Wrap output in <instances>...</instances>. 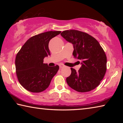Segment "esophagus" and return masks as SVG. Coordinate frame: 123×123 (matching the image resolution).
I'll use <instances>...</instances> for the list:
<instances>
[{"label": "esophagus", "instance_id": "obj_1", "mask_svg": "<svg viewBox=\"0 0 123 123\" xmlns=\"http://www.w3.org/2000/svg\"><path fill=\"white\" fill-rule=\"evenodd\" d=\"M59 66H60V69H61V68H62L64 67V66L63 65V64H60V65H59Z\"/></svg>", "mask_w": 123, "mask_h": 123}]
</instances>
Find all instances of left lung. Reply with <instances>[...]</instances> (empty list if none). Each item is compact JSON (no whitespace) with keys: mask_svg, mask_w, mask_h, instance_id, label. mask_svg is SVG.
<instances>
[{"mask_svg":"<svg viewBox=\"0 0 123 123\" xmlns=\"http://www.w3.org/2000/svg\"><path fill=\"white\" fill-rule=\"evenodd\" d=\"M61 35L73 44V55L81 62L78 72L70 68L71 74L66 79L68 85L79 92L93 90L99 86L106 72L107 57L103 49L96 39L86 32L65 30Z\"/></svg>","mask_w":123,"mask_h":123,"instance_id":"obj_1","label":"left lung"}]
</instances>
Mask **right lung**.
Wrapping results in <instances>:
<instances>
[{
    "instance_id": "right-lung-1",
    "label": "right lung",
    "mask_w": 123,
    "mask_h": 123,
    "mask_svg": "<svg viewBox=\"0 0 123 123\" xmlns=\"http://www.w3.org/2000/svg\"><path fill=\"white\" fill-rule=\"evenodd\" d=\"M61 32L50 31L32 36L17 54V76L20 84L26 90L33 93L45 90L57 73L59 66L49 67L43 63V60L50 55L48 47L50 40Z\"/></svg>"
}]
</instances>
